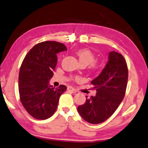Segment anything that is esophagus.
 <instances>
[{
    "label": "esophagus",
    "instance_id": "obj_1",
    "mask_svg": "<svg viewBox=\"0 0 148 148\" xmlns=\"http://www.w3.org/2000/svg\"><path fill=\"white\" fill-rule=\"evenodd\" d=\"M67 91H69V92H71V93H76V90H75V89H74L73 88H72V87H68Z\"/></svg>",
    "mask_w": 148,
    "mask_h": 148
}]
</instances>
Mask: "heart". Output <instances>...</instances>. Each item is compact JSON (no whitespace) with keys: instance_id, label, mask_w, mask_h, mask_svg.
<instances>
[{"instance_id":"obj_1","label":"heart","mask_w":148,"mask_h":148,"mask_svg":"<svg viewBox=\"0 0 148 148\" xmlns=\"http://www.w3.org/2000/svg\"><path fill=\"white\" fill-rule=\"evenodd\" d=\"M79 62L81 64L89 65L90 69L93 71H97L100 69V64L97 60H95V55L89 49H81L76 51Z\"/></svg>"}]
</instances>
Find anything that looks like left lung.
I'll use <instances>...</instances> for the list:
<instances>
[{"label":"left lung","instance_id":"left-lung-1","mask_svg":"<svg viewBox=\"0 0 148 148\" xmlns=\"http://www.w3.org/2000/svg\"><path fill=\"white\" fill-rule=\"evenodd\" d=\"M128 76V66L121 54L111 51L109 61L99 76L91 81L95 96H91L78 107L81 116L89 123L99 124L111 117L124 99Z\"/></svg>","mask_w":148,"mask_h":148}]
</instances>
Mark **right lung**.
<instances>
[{
  "label": "right lung",
  "instance_id": "add662e5",
  "mask_svg": "<svg viewBox=\"0 0 148 148\" xmlns=\"http://www.w3.org/2000/svg\"><path fill=\"white\" fill-rule=\"evenodd\" d=\"M64 44L47 41L37 43L25 55L20 66L18 88L20 101L34 119H47L55 113L66 86L53 88L49 81L57 64V54L66 51Z\"/></svg>",
  "mask_w": 148,
  "mask_h": 148
}]
</instances>
